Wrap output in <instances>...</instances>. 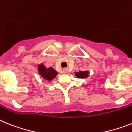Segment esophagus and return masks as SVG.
Listing matches in <instances>:
<instances>
[{"label": "esophagus", "mask_w": 132, "mask_h": 132, "mask_svg": "<svg viewBox=\"0 0 132 132\" xmlns=\"http://www.w3.org/2000/svg\"><path fill=\"white\" fill-rule=\"evenodd\" d=\"M63 71H64V72H67V71H68V70H67V68H64V69H63Z\"/></svg>", "instance_id": "obj_1"}]
</instances>
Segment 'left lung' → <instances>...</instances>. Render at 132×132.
I'll return each mask as SVG.
<instances>
[{
    "label": "left lung",
    "mask_w": 132,
    "mask_h": 132,
    "mask_svg": "<svg viewBox=\"0 0 132 132\" xmlns=\"http://www.w3.org/2000/svg\"><path fill=\"white\" fill-rule=\"evenodd\" d=\"M75 76L76 78H87L88 76V71H79L78 72H75Z\"/></svg>",
    "instance_id": "8db88e82"
}]
</instances>
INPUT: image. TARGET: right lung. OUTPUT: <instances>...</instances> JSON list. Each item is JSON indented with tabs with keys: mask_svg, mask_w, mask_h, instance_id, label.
<instances>
[{
	"mask_svg": "<svg viewBox=\"0 0 132 132\" xmlns=\"http://www.w3.org/2000/svg\"><path fill=\"white\" fill-rule=\"evenodd\" d=\"M39 74L46 80H52L54 79L58 73L52 67L46 68L44 64H39L38 66Z\"/></svg>",
	"mask_w": 132,
	"mask_h": 132,
	"instance_id": "add662e5",
	"label": "right lung"
}]
</instances>
